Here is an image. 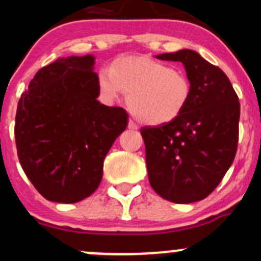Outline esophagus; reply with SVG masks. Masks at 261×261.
<instances>
[{"label":"esophagus","mask_w":261,"mask_h":261,"mask_svg":"<svg viewBox=\"0 0 261 261\" xmlns=\"http://www.w3.org/2000/svg\"><path fill=\"white\" fill-rule=\"evenodd\" d=\"M128 128H129V129H137L138 127H137V124L133 120H129V122H128Z\"/></svg>","instance_id":"34e87169"}]
</instances>
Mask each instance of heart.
I'll list each match as a JSON object with an SVG mask.
<instances>
[{"mask_svg": "<svg viewBox=\"0 0 261 261\" xmlns=\"http://www.w3.org/2000/svg\"><path fill=\"white\" fill-rule=\"evenodd\" d=\"M97 89L107 102L127 92L130 113L147 125L171 123L192 96V82L180 69L151 57H122L97 74Z\"/></svg>", "mask_w": 261, "mask_h": 261, "instance_id": "1", "label": "heart"}]
</instances>
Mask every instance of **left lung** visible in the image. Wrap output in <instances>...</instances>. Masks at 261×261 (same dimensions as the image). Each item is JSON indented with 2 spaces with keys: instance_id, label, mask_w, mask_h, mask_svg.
Returning a JSON list of instances; mask_svg holds the SVG:
<instances>
[{
  "instance_id": "1",
  "label": "left lung",
  "mask_w": 261,
  "mask_h": 261,
  "mask_svg": "<svg viewBox=\"0 0 261 261\" xmlns=\"http://www.w3.org/2000/svg\"><path fill=\"white\" fill-rule=\"evenodd\" d=\"M181 62L192 96L179 118L142 127L149 184L170 202L207 198L233 162L239 142L240 101L228 77L190 49L157 56Z\"/></svg>"
}]
</instances>
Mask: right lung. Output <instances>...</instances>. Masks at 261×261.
I'll return each instance as SVG.
<instances>
[{
  "instance_id": "1",
  "label": "right lung",
  "mask_w": 261,
  "mask_h": 261,
  "mask_svg": "<svg viewBox=\"0 0 261 261\" xmlns=\"http://www.w3.org/2000/svg\"><path fill=\"white\" fill-rule=\"evenodd\" d=\"M92 56L58 58L22 92L15 118L20 165L45 199L76 203L102 179L104 159L127 128L123 108L97 101Z\"/></svg>"
}]
</instances>
